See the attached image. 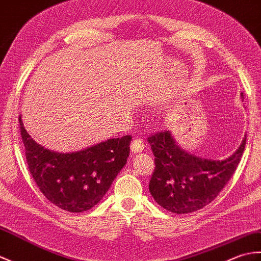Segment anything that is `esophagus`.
Instances as JSON below:
<instances>
[{"label":"esophagus","instance_id":"obj_1","mask_svg":"<svg viewBox=\"0 0 261 261\" xmlns=\"http://www.w3.org/2000/svg\"><path fill=\"white\" fill-rule=\"evenodd\" d=\"M144 142L141 140V139H138V138H136L135 140H133L132 142H131V150H132V152H135V153H137V152H141V151L144 149Z\"/></svg>","mask_w":261,"mask_h":261}]
</instances>
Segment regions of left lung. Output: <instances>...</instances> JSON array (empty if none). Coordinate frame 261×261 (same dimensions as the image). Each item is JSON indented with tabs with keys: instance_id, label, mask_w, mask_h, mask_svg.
I'll return each mask as SVG.
<instances>
[{
	"instance_id": "1",
	"label": "left lung",
	"mask_w": 261,
	"mask_h": 261,
	"mask_svg": "<svg viewBox=\"0 0 261 261\" xmlns=\"http://www.w3.org/2000/svg\"><path fill=\"white\" fill-rule=\"evenodd\" d=\"M242 96V93H241ZM154 158L149 190L155 202L174 214H190L213 202L237 169L246 138L226 160L203 159L188 153L175 143L170 131L148 138Z\"/></svg>"
}]
</instances>
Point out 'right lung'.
<instances>
[{"label": "right lung", "mask_w": 261, "mask_h": 261, "mask_svg": "<svg viewBox=\"0 0 261 261\" xmlns=\"http://www.w3.org/2000/svg\"><path fill=\"white\" fill-rule=\"evenodd\" d=\"M19 122L36 186L48 201L69 213H83L99 203L130 153L131 136L109 139L76 152H56L33 140L21 117Z\"/></svg>", "instance_id": "obj_1"}]
</instances>
